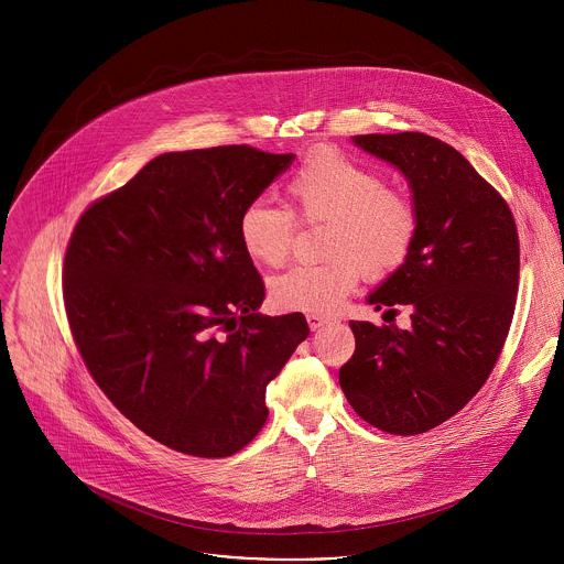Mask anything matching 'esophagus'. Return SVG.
Wrapping results in <instances>:
<instances>
[{
  "mask_svg": "<svg viewBox=\"0 0 564 564\" xmlns=\"http://www.w3.org/2000/svg\"><path fill=\"white\" fill-rule=\"evenodd\" d=\"M305 318H307V326H310V330L324 328L326 324H330V321H333L328 314H318V312H310Z\"/></svg>",
  "mask_w": 564,
  "mask_h": 564,
  "instance_id": "esophagus-1",
  "label": "esophagus"
}]
</instances>
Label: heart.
Wrapping results in <instances>:
<instances>
[{
    "instance_id": "heart-1",
    "label": "heart",
    "mask_w": 564,
    "mask_h": 564,
    "mask_svg": "<svg viewBox=\"0 0 564 564\" xmlns=\"http://www.w3.org/2000/svg\"><path fill=\"white\" fill-rule=\"evenodd\" d=\"M292 212L301 220L328 223L326 263H299L270 283L276 307L290 312H330L359 283L383 279L409 259L417 238V209L383 178L352 158L318 149L310 153L288 181ZM259 198L238 216L243 250L263 265L288 259L294 236V216Z\"/></svg>"
}]
</instances>
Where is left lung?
Returning <instances> with one entry per match:
<instances>
[{"mask_svg":"<svg viewBox=\"0 0 564 564\" xmlns=\"http://www.w3.org/2000/svg\"><path fill=\"white\" fill-rule=\"evenodd\" d=\"M406 176L415 246L370 296L404 305L411 328L350 321L355 355L339 383L355 413L390 435L426 433L489 379L516 310L520 243L507 200L451 144L417 131L352 135ZM383 314V316H386Z\"/></svg>","mask_w":564,"mask_h":564,"instance_id":"left-lung-1","label":"left lung"}]
</instances>
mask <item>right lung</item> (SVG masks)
<instances>
[{
  "mask_svg": "<svg viewBox=\"0 0 564 564\" xmlns=\"http://www.w3.org/2000/svg\"><path fill=\"white\" fill-rule=\"evenodd\" d=\"M294 153L250 144L160 153L79 216L64 307L91 377L142 433L194 457H229L268 420L265 386L310 335L268 316L238 216Z\"/></svg>",
  "mask_w": 564,
  "mask_h": 564,
  "instance_id": "right-lung-1",
  "label": "right lung"
}]
</instances>
